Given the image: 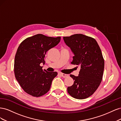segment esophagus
I'll list each match as a JSON object with an SVG mask.
<instances>
[{"mask_svg": "<svg viewBox=\"0 0 121 121\" xmlns=\"http://www.w3.org/2000/svg\"><path fill=\"white\" fill-rule=\"evenodd\" d=\"M58 75H60V76H61L63 78H65V77H67L69 76L67 74H63V73H58Z\"/></svg>", "mask_w": 121, "mask_h": 121, "instance_id": "1", "label": "esophagus"}]
</instances>
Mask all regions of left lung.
<instances>
[{"label": "left lung", "mask_w": 121, "mask_h": 121, "mask_svg": "<svg viewBox=\"0 0 121 121\" xmlns=\"http://www.w3.org/2000/svg\"><path fill=\"white\" fill-rule=\"evenodd\" d=\"M63 39L74 55L71 64L80 67L78 76L70 75L74 82L68 87V92L78 99L89 97L98 88L102 79L104 61L101 49L94 38L81 34Z\"/></svg>", "instance_id": "left-lung-1"}]
</instances>
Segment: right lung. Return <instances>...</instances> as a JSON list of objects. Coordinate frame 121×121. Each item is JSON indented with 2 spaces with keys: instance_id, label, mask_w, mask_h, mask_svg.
I'll return each instance as SVG.
<instances>
[{
  "instance_id": "1",
  "label": "right lung",
  "mask_w": 121,
  "mask_h": 121,
  "mask_svg": "<svg viewBox=\"0 0 121 121\" xmlns=\"http://www.w3.org/2000/svg\"><path fill=\"white\" fill-rule=\"evenodd\" d=\"M60 37H48L39 34L25 39L17 49L14 58L15 77L23 89L34 97H40L49 90L56 72L42 69L47 51L57 45Z\"/></svg>"
}]
</instances>
